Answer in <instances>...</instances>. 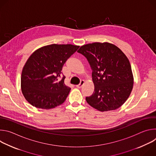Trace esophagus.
<instances>
[{"instance_id": "1", "label": "esophagus", "mask_w": 156, "mask_h": 156, "mask_svg": "<svg viewBox=\"0 0 156 156\" xmlns=\"http://www.w3.org/2000/svg\"><path fill=\"white\" fill-rule=\"evenodd\" d=\"M84 84V80H81V81H80V83L79 84L76 85V86L78 88H81V87H82V86H83Z\"/></svg>"}]
</instances>
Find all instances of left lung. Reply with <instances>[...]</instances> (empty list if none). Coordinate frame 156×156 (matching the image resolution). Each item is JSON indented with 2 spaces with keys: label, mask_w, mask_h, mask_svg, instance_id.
Wrapping results in <instances>:
<instances>
[{
  "label": "left lung",
  "mask_w": 156,
  "mask_h": 156,
  "mask_svg": "<svg viewBox=\"0 0 156 156\" xmlns=\"http://www.w3.org/2000/svg\"><path fill=\"white\" fill-rule=\"evenodd\" d=\"M77 52L87 58L93 70L94 92L86 98V102L101 112L122 106L133 86L131 65L125 54L108 42L87 44Z\"/></svg>",
  "instance_id": "left-lung-1"
}]
</instances>
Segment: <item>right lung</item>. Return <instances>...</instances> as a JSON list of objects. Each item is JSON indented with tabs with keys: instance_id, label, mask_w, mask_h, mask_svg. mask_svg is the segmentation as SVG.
Wrapping results in <instances>:
<instances>
[{
	"instance_id": "add662e5",
	"label": "right lung",
	"mask_w": 156,
	"mask_h": 156,
	"mask_svg": "<svg viewBox=\"0 0 156 156\" xmlns=\"http://www.w3.org/2000/svg\"><path fill=\"white\" fill-rule=\"evenodd\" d=\"M80 48L72 44H51L35 51L27 60L21 76V91L33 106L51 109L63 104L71 88L62 79V67Z\"/></svg>"
}]
</instances>
